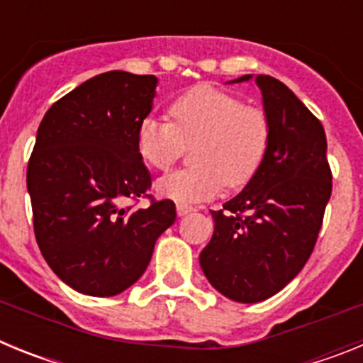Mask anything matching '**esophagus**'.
Segmentation results:
<instances>
[{
  "label": "esophagus",
  "mask_w": 363,
  "mask_h": 363,
  "mask_svg": "<svg viewBox=\"0 0 363 363\" xmlns=\"http://www.w3.org/2000/svg\"><path fill=\"white\" fill-rule=\"evenodd\" d=\"M192 207H187V205H184V203H178V214L179 216H185V214H189V213H192Z\"/></svg>",
  "instance_id": "esophagus-1"
}]
</instances>
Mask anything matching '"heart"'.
<instances>
[{
    "instance_id": "1",
    "label": "heart",
    "mask_w": 363,
    "mask_h": 363,
    "mask_svg": "<svg viewBox=\"0 0 363 363\" xmlns=\"http://www.w3.org/2000/svg\"><path fill=\"white\" fill-rule=\"evenodd\" d=\"M171 121L147 118L138 142L147 162L167 171L192 149L198 167L179 171L160 182V191L178 203H194L214 196L223 182L236 189L249 184L264 162L267 123L258 108L242 105L233 94L211 86H196L171 107Z\"/></svg>"
}]
</instances>
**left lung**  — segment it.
I'll use <instances>...</instances> for the list:
<instances>
[{"label":"left lung","instance_id":"1","mask_svg":"<svg viewBox=\"0 0 363 363\" xmlns=\"http://www.w3.org/2000/svg\"><path fill=\"white\" fill-rule=\"evenodd\" d=\"M255 82L267 118L264 162L238 196L211 211L213 238L200 252L211 285L242 303L267 300L303 269L333 189L322 121L280 79Z\"/></svg>","mask_w":363,"mask_h":363}]
</instances>
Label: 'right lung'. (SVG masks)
Listing matches in <instances>:
<instances>
[{
  "label": "right lung",
  "instance_id": "right-lung-1",
  "mask_svg": "<svg viewBox=\"0 0 363 363\" xmlns=\"http://www.w3.org/2000/svg\"><path fill=\"white\" fill-rule=\"evenodd\" d=\"M156 83L152 74H98L57 99L38 127L27 165L34 234L49 267L82 294L129 289L176 220L174 201L149 192L138 142Z\"/></svg>",
  "mask_w": 363,
  "mask_h": 363
}]
</instances>
